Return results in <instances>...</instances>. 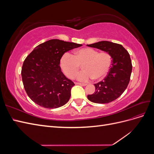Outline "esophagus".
<instances>
[{"label":"esophagus","mask_w":154,"mask_h":154,"mask_svg":"<svg viewBox=\"0 0 154 154\" xmlns=\"http://www.w3.org/2000/svg\"><path fill=\"white\" fill-rule=\"evenodd\" d=\"M75 84L76 85H82V86H86L87 85L86 83H78V82H76Z\"/></svg>","instance_id":"1"}]
</instances>
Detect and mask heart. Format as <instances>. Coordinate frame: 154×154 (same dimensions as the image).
I'll list each match as a JSON object with an SVG mask.
<instances>
[{"label": "heart", "instance_id": "heart-1", "mask_svg": "<svg viewBox=\"0 0 154 154\" xmlns=\"http://www.w3.org/2000/svg\"><path fill=\"white\" fill-rule=\"evenodd\" d=\"M111 63L112 58L108 53H98L97 50L88 48L78 49L72 55L64 53L60 60V68L69 78H74L82 66L83 71L76 76L81 82H88L92 78L101 80L109 72Z\"/></svg>", "mask_w": 154, "mask_h": 154}]
</instances>
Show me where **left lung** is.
<instances>
[{
	"label": "left lung",
	"instance_id": "8db88e82",
	"mask_svg": "<svg viewBox=\"0 0 154 154\" xmlns=\"http://www.w3.org/2000/svg\"><path fill=\"white\" fill-rule=\"evenodd\" d=\"M87 45L108 53L112 59L107 76L94 84L95 92L88 95L87 98L96 103H110L118 98L128 85L132 69L130 54L122 45L109 41Z\"/></svg>",
	"mask_w": 154,
	"mask_h": 154
}]
</instances>
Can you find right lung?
<instances>
[{"label": "right lung", "mask_w": 154, "mask_h": 154, "mask_svg": "<svg viewBox=\"0 0 154 154\" xmlns=\"http://www.w3.org/2000/svg\"><path fill=\"white\" fill-rule=\"evenodd\" d=\"M82 45L52 39L37 45L27 56L21 74L25 91L32 101L47 109L67 103L74 83L62 72L60 60L67 51Z\"/></svg>", "instance_id": "obj_1"}]
</instances>
